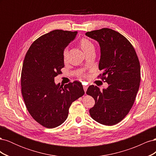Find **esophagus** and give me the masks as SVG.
Here are the masks:
<instances>
[{"instance_id": "34e87169", "label": "esophagus", "mask_w": 156, "mask_h": 156, "mask_svg": "<svg viewBox=\"0 0 156 156\" xmlns=\"http://www.w3.org/2000/svg\"><path fill=\"white\" fill-rule=\"evenodd\" d=\"M88 87V85H84V86H83V89H84V92H86L87 90Z\"/></svg>"}]
</instances>
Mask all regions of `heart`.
Instances as JSON below:
<instances>
[{
  "mask_svg": "<svg viewBox=\"0 0 156 156\" xmlns=\"http://www.w3.org/2000/svg\"><path fill=\"white\" fill-rule=\"evenodd\" d=\"M80 46H81L82 50L84 52V53H85V52L88 49H90L91 48H94L93 44L88 40L86 38H83L81 41H80ZM67 53H68V50L65 49L63 53V57L64 60H66Z\"/></svg>",
  "mask_w": 156,
  "mask_h": 156,
  "instance_id": "heart-1",
  "label": "heart"
}]
</instances>
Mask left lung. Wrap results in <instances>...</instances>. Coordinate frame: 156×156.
I'll return each mask as SVG.
<instances>
[{
	"label": "left lung",
	"mask_w": 156,
	"mask_h": 156,
	"mask_svg": "<svg viewBox=\"0 0 156 156\" xmlns=\"http://www.w3.org/2000/svg\"><path fill=\"white\" fill-rule=\"evenodd\" d=\"M85 34L100 45V76L108 84L102 90L94 85L88 88L87 94L95 100L90 115L98 123L115 125L124 119L134 103L140 82L139 60L133 45L119 32L103 28Z\"/></svg>",
	"instance_id": "8db88e82"
}]
</instances>
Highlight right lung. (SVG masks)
Masks as SVG:
<instances>
[{
  "label": "right lung",
  "instance_id": "obj_1",
  "mask_svg": "<svg viewBox=\"0 0 156 156\" xmlns=\"http://www.w3.org/2000/svg\"><path fill=\"white\" fill-rule=\"evenodd\" d=\"M77 32L55 30L33 42L23 62L22 96L30 115L47 128L64 123L72 103L84 95L81 83L56 84L55 77L64 67L63 53Z\"/></svg>",
  "mask_w": 156,
  "mask_h": 156
}]
</instances>
